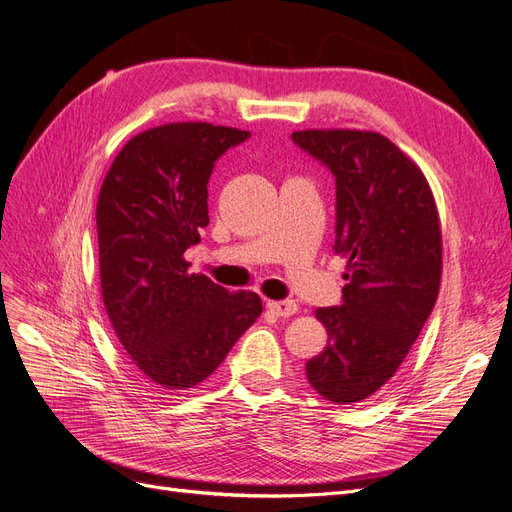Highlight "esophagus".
Masks as SVG:
<instances>
[{
	"label": "esophagus",
	"mask_w": 512,
	"mask_h": 512,
	"mask_svg": "<svg viewBox=\"0 0 512 512\" xmlns=\"http://www.w3.org/2000/svg\"><path fill=\"white\" fill-rule=\"evenodd\" d=\"M266 308L272 312V314H276V316H285V318H289V316H293L295 312H297V304L293 299H280V301H266Z\"/></svg>",
	"instance_id": "1"
}]
</instances>
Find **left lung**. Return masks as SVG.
I'll use <instances>...</instances> for the list:
<instances>
[{
    "instance_id": "1",
    "label": "left lung",
    "mask_w": 512,
    "mask_h": 512,
    "mask_svg": "<svg viewBox=\"0 0 512 512\" xmlns=\"http://www.w3.org/2000/svg\"><path fill=\"white\" fill-rule=\"evenodd\" d=\"M293 143L335 177V244L348 259L342 306L318 308L329 342L306 363L335 405L380 390L418 339L441 285V225L422 170L377 132L299 130Z\"/></svg>"
}]
</instances>
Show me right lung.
<instances>
[{
  "mask_svg": "<svg viewBox=\"0 0 512 512\" xmlns=\"http://www.w3.org/2000/svg\"><path fill=\"white\" fill-rule=\"evenodd\" d=\"M251 132L179 122L132 137L97 202L101 291L120 344L160 392L206 380L261 314L253 291L189 274L183 253L208 225L215 162Z\"/></svg>",
  "mask_w": 512,
  "mask_h": 512,
  "instance_id": "obj_1",
  "label": "right lung"
}]
</instances>
